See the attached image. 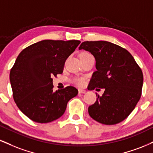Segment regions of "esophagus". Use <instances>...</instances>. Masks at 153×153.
Listing matches in <instances>:
<instances>
[{
    "label": "esophagus",
    "instance_id": "esophagus-1",
    "mask_svg": "<svg viewBox=\"0 0 153 153\" xmlns=\"http://www.w3.org/2000/svg\"><path fill=\"white\" fill-rule=\"evenodd\" d=\"M85 92H86L85 90L78 89V93H85Z\"/></svg>",
    "mask_w": 153,
    "mask_h": 153
}]
</instances>
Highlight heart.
<instances>
[{"instance_id":"obj_1","label":"heart","mask_w":153,"mask_h":153,"mask_svg":"<svg viewBox=\"0 0 153 153\" xmlns=\"http://www.w3.org/2000/svg\"><path fill=\"white\" fill-rule=\"evenodd\" d=\"M87 54H90V53L84 52L81 53V55H87ZM74 82L75 84H77L79 86H82L85 84V79L83 78H76L74 80Z\"/></svg>"}]
</instances>
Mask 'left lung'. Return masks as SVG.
<instances>
[{
	"label": "left lung",
	"mask_w": 153,
	"mask_h": 153,
	"mask_svg": "<svg viewBox=\"0 0 153 153\" xmlns=\"http://www.w3.org/2000/svg\"><path fill=\"white\" fill-rule=\"evenodd\" d=\"M79 49L85 50L95 58L89 90L104 88L96 93L97 100L88 108L90 116L105 125H115L128 117L142 94L143 72L126 49L108 41H85Z\"/></svg>",
	"instance_id": "1"
}]
</instances>
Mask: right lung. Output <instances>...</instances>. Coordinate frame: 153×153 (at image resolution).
<instances>
[{
	"label": "right lung",
	"mask_w": 153,
	"mask_h": 153,
	"mask_svg": "<svg viewBox=\"0 0 153 153\" xmlns=\"http://www.w3.org/2000/svg\"><path fill=\"white\" fill-rule=\"evenodd\" d=\"M80 40H43L25 48L10 72L13 97L31 120L52 122L65 113L68 102L78 95L73 86L53 92V78L62 74L66 59Z\"/></svg>",
	"instance_id": "add662e5"
}]
</instances>
